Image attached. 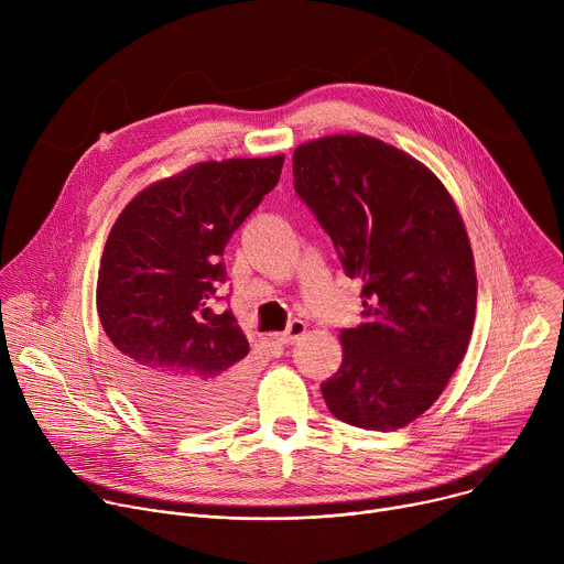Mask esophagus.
Instances as JSON below:
<instances>
[{"label":"esophagus","mask_w":564,"mask_h":564,"mask_svg":"<svg viewBox=\"0 0 564 564\" xmlns=\"http://www.w3.org/2000/svg\"><path fill=\"white\" fill-rule=\"evenodd\" d=\"M303 335H305V324H303V321L294 318V321H290L288 328H285L281 335H276V341H279V344H294V341L301 339Z\"/></svg>","instance_id":"esophagus-1"}]
</instances>
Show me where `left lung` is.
Wrapping results in <instances>:
<instances>
[{
	"instance_id": "left-lung-1",
	"label": "left lung",
	"mask_w": 564,
	"mask_h": 564,
	"mask_svg": "<svg viewBox=\"0 0 564 564\" xmlns=\"http://www.w3.org/2000/svg\"><path fill=\"white\" fill-rule=\"evenodd\" d=\"M294 192L361 279L364 324L321 383L330 413L394 431L429 411L466 355L477 281L468 236L444 185L409 153L368 135H328L292 155Z\"/></svg>"
}]
</instances>
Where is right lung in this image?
Listing matches in <instances>:
<instances>
[{
  "mask_svg": "<svg viewBox=\"0 0 564 564\" xmlns=\"http://www.w3.org/2000/svg\"><path fill=\"white\" fill-rule=\"evenodd\" d=\"M283 160L200 163L140 192L111 227L98 314L120 383L160 426L205 431L240 409L250 344L212 301L227 240L276 187Z\"/></svg>",
  "mask_w": 564,
  "mask_h": 564,
  "instance_id": "right-lung-1",
  "label": "right lung"
}]
</instances>
